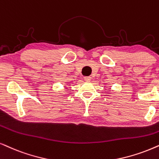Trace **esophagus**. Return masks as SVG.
I'll list each match as a JSON object with an SVG mask.
<instances>
[{"label": "esophagus", "mask_w": 159, "mask_h": 159, "mask_svg": "<svg viewBox=\"0 0 159 159\" xmlns=\"http://www.w3.org/2000/svg\"><path fill=\"white\" fill-rule=\"evenodd\" d=\"M84 80H85V81H90V80H91V77H84Z\"/></svg>", "instance_id": "esophagus-1"}]
</instances>
